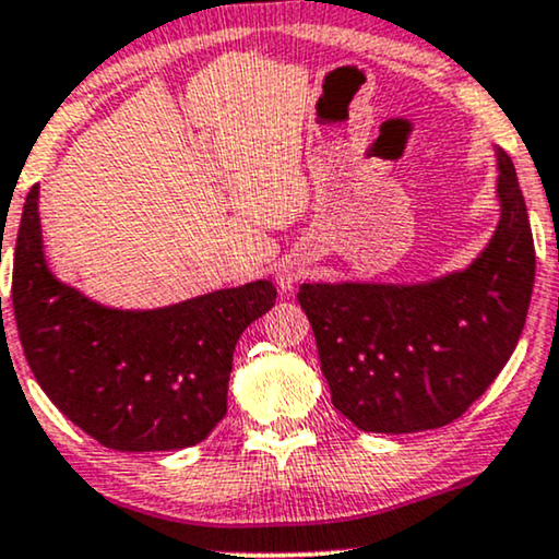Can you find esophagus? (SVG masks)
Here are the masks:
<instances>
[{
	"mask_svg": "<svg viewBox=\"0 0 559 559\" xmlns=\"http://www.w3.org/2000/svg\"><path fill=\"white\" fill-rule=\"evenodd\" d=\"M304 265L299 263H284L278 267V273H275V281H278L281 292H292V288L296 286V281L304 278Z\"/></svg>",
	"mask_w": 559,
	"mask_h": 559,
	"instance_id": "obj_1",
	"label": "esophagus"
}]
</instances>
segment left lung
I'll return each instance as SVG.
<instances>
[{"label": "left lung", "mask_w": 559, "mask_h": 559, "mask_svg": "<svg viewBox=\"0 0 559 559\" xmlns=\"http://www.w3.org/2000/svg\"><path fill=\"white\" fill-rule=\"evenodd\" d=\"M501 219L471 267L419 286L304 284L332 404L357 429H440L496 381L522 337L534 240L516 170L498 151Z\"/></svg>", "instance_id": "1"}]
</instances>
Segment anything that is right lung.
Returning a JSON list of instances; mask_svg holds the SVG:
<instances>
[{"label": "right lung", "mask_w": 559, "mask_h": 559, "mask_svg": "<svg viewBox=\"0 0 559 559\" xmlns=\"http://www.w3.org/2000/svg\"><path fill=\"white\" fill-rule=\"evenodd\" d=\"M271 281L153 311H119L61 284L43 258L37 186L12 252V309L27 366L88 437L119 452L183 450L227 414L237 340L275 304Z\"/></svg>", "instance_id": "obj_1"}]
</instances>
